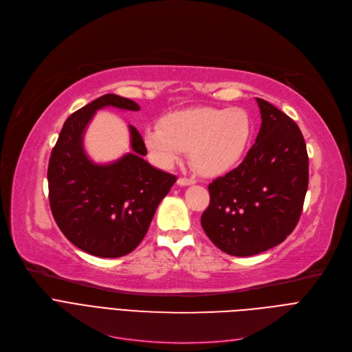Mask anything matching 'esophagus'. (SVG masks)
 I'll return each instance as SVG.
<instances>
[{
	"instance_id": "obj_1",
	"label": "esophagus",
	"mask_w": 352,
	"mask_h": 352,
	"mask_svg": "<svg viewBox=\"0 0 352 352\" xmlns=\"http://www.w3.org/2000/svg\"><path fill=\"white\" fill-rule=\"evenodd\" d=\"M195 183H196L195 177H179L177 179L179 186H190V184H195Z\"/></svg>"
}]
</instances>
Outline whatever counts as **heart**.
<instances>
[{
    "mask_svg": "<svg viewBox=\"0 0 352 352\" xmlns=\"http://www.w3.org/2000/svg\"><path fill=\"white\" fill-rule=\"evenodd\" d=\"M253 133L250 115L240 108H193L164 116L162 125L144 131V146L160 168H172L190 151L203 175L232 169L243 157Z\"/></svg>",
    "mask_w": 352,
    "mask_h": 352,
    "instance_id": "heart-1",
    "label": "heart"
}]
</instances>
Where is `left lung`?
Wrapping results in <instances>:
<instances>
[{"label": "left lung", "mask_w": 352, "mask_h": 352, "mask_svg": "<svg viewBox=\"0 0 352 352\" xmlns=\"http://www.w3.org/2000/svg\"><path fill=\"white\" fill-rule=\"evenodd\" d=\"M261 126L236 169L209 184L201 227L219 249L247 257L283 243L296 229L308 188V155L297 123L256 98Z\"/></svg>", "instance_id": "obj_1"}]
</instances>
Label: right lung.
Listing matches in <instances>:
<instances>
[{"label":"right lung","instance_id":"1","mask_svg":"<svg viewBox=\"0 0 352 352\" xmlns=\"http://www.w3.org/2000/svg\"><path fill=\"white\" fill-rule=\"evenodd\" d=\"M107 107L140 109L132 99L107 94L74 112L51 152L48 189L52 216L64 236L92 256L115 258L139 245L177 177L143 159L146 146L132 125L131 153L108 164L94 163L84 149V132L95 112Z\"/></svg>","mask_w":352,"mask_h":352}]
</instances>
